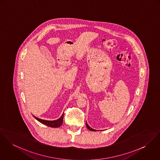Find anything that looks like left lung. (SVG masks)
<instances>
[{
    "label": "left lung",
    "mask_w": 160,
    "mask_h": 160,
    "mask_svg": "<svg viewBox=\"0 0 160 160\" xmlns=\"http://www.w3.org/2000/svg\"><path fill=\"white\" fill-rule=\"evenodd\" d=\"M86 127L89 130H91V131H94V132H95L96 131V130H94V129H93V128H91L89 125H88V124L87 123V122L86 123Z\"/></svg>",
    "instance_id": "obj_1"
}]
</instances>
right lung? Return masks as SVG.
Here are the masks:
<instances>
[{
	"mask_svg": "<svg viewBox=\"0 0 160 160\" xmlns=\"http://www.w3.org/2000/svg\"><path fill=\"white\" fill-rule=\"evenodd\" d=\"M33 117L39 122L43 123L47 126H49L50 127H53V128H57V127H60L62 123V121H63V114H62V116L58 119L55 120V121H46V120H43V119L38 118L34 116H33Z\"/></svg>",
	"mask_w": 160,
	"mask_h": 160,
	"instance_id": "right-lung-1",
	"label": "right lung"
}]
</instances>
